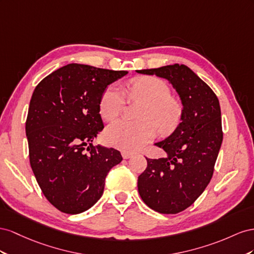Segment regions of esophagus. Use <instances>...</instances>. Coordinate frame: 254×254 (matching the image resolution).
I'll list each match as a JSON object with an SVG mask.
<instances>
[{
  "label": "esophagus",
  "instance_id": "34e87169",
  "mask_svg": "<svg viewBox=\"0 0 254 254\" xmlns=\"http://www.w3.org/2000/svg\"><path fill=\"white\" fill-rule=\"evenodd\" d=\"M121 154H122L123 158H129L131 156H133L134 153L133 152H128V151H122Z\"/></svg>",
  "mask_w": 254,
  "mask_h": 254
}]
</instances>
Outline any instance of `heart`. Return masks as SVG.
Listing matches in <instances>:
<instances>
[{
    "instance_id": "b5f03b06",
    "label": "heart",
    "mask_w": 254,
    "mask_h": 254,
    "mask_svg": "<svg viewBox=\"0 0 254 254\" xmlns=\"http://www.w3.org/2000/svg\"><path fill=\"white\" fill-rule=\"evenodd\" d=\"M128 97L146 104L140 112V121L120 119L108 126L105 138L112 146L125 151H135L153 140L157 131L172 133L183 118L184 107L163 79L154 76L137 77L127 84ZM127 97L117 85H111L100 99L99 111L104 120H114L125 110Z\"/></svg>"
}]
</instances>
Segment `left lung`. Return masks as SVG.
Returning a JSON list of instances; mask_svg holds the SVG:
<instances>
[{
    "label": "left lung",
    "instance_id": "left-lung-1",
    "mask_svg": "<svg viewBox=\"0 0 254 254\" xmlns=\"http://www.w3.org/2000/svg\"><path fill=\"white\" fill-rule=\"evenodd\" d=\"M137 72L168 79L182 100V121L169 137L155 143L168 157H146L148 166L137 181L140 197L150 208L178 214L198 199L213 177L223 137L219 101L185 64Z\"/></svg>",
    "mask_w": 254,
    "mask_h": 254
}]
</instances>
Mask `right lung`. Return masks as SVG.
<instances>
[{
	"label": "right lung",
	"instance_id": "1",
	"mask_svg": "<svg viewBox=\"0 0 254 254\" xmlns=\"http://www.w3.org/2000/svg\"><path fill=\"white\" fill-rule=\"evenodd\" d=\"M126 74L69 64L33 92L25 122L31 167L45 197L63 213L90 208L103 193L107 173L122 161L118 150L92 141L104 127L101 96Z\"/></svg>",
	"mask_w": 254,
	"mask_h": 254
}]
</instances>
